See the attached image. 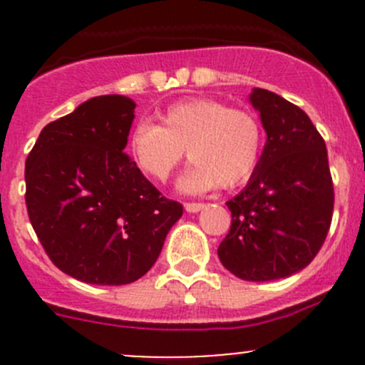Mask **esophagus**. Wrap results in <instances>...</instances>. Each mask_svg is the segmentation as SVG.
<instances>
[{
	"label": "esophagus",
	"mask_w": 365,
	"mask_h": 365,
	"mask_svg": "<svg viewBox=\"0 0 365 365\" xmlns=\"http://www.w3.org/2000/svg\"><path fill=\"white\" fill-rule=\"evenodd\" d=\"M205 208V203H185V210L190 213H196Z\"/></svg>",
	"instance_id": "1"
}]
</instances>
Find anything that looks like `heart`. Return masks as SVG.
<instances>
[{
	"label": "heart",
	"instance_id": "b5f03b06",
	"mask_svg": "<svg viewBox=\"0 0 365 365\" xmlns=\"http://www.w3.org/2000/svg\"><path fill=\"white\" fill-rule=\"evenodd\" d=\"M159 120L160 125L139 121L128 135L132 159L152 180H168L185 150L192 164L180 187L187 192H201L217 183L224 189L237 187L259 164L263 127L247 109L213 98H189L165 108Z\"/></svg>",
	"mask_w": 365,
	"mask_h": 365
}]
</instances>
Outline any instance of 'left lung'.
Masks as SVG:
<instances>
[{"mask_svg":"<svg viewBox=\"0 0 365 365\" xmlns=\"http://www.w3.org/2000/svg\"><path fill=\"white\" fill-rule=\"evenodd\" d=\"M251 102L267 145L247 187L227 201L230 233L217 254L244 281H274L307 267L334 212V183L322 134L300 108L256 88Z\"/></svg>","mask_w":365,"mask_h":365,"instance_id":"8db88e82","label":"left lung"}]
</instances>
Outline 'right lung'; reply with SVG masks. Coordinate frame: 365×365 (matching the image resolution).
I'll return each instance as SVG.
<instances>
[{"label": "right lung", "mask_w": 365, "mask_h": 365, "mask_svg": "<svg viewBox=\"0 0 365 365\" xmlns=\"http://www.w3.org/2000/svg\"><path fill=\"white\" fill-rule=\"evenodd\" d=\"M134 101L102 95L51 121L26 159V208L49 259L88 284H130L157 261L183 206L123 152Z\"/></svg>", "instance_id": "add662e5"}]
</instances>
